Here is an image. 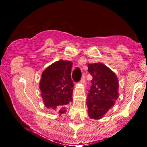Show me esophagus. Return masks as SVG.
<instances>
[{
  "label": "esophagus",
  "instance_id": "1",
  "mask_svg": "<svg viewBox=\"0 0 147 147\" xmlns=\"http://www.w3.org/2000/svg\"><path fill=\"white\" fill-rule=\"evenodd\" d=\"M84 82H85V78H84V76H82V79H81L80 83V84H84Z\"/></svg>",
  "mask_w": 147,
  "mask_h": 147
}]
</instances>
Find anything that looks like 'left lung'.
Returning a JSON list of instances; mask_svg holds the SVG:
<instances>
[{
  "label": "left lung",
  "mask_w": 147,
  "mask_h": 147,
  "mask_svg": "<svg viewBox=\"0 0 147 147\" xmlns=\"http://www.w3.org/2000/svg\"><path fill=\"white\" fill-rule=\"evenodd\" d=\"M92 75V86L87 98V112L90 119L104 117L119 97V81L115 72L101 63L88 64Z\"/></svg>",
  "instance_id": "8db88e82"
}]
</instances>
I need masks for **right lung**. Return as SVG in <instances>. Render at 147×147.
Returning a JSON list of instances; mask_svg holds the SVG:
<instances>
[{"instance_id": "obj_1", "label": "right lung", "mask_w": 147, "mask_h": 147, "mask_svg": "<svg viewBox=\"0 0 147 147\" xmlns=\"http://www.w3.org/2000/svg\"><path fill=\"white\" fill-rule=\"evenodd\" d=\"M72 63L60 60L47 67L42 73L39 87L47 109L59 115L66 112L67 105L72 101L74 83L71 79Z\"/></svg>"}]
</instances>
